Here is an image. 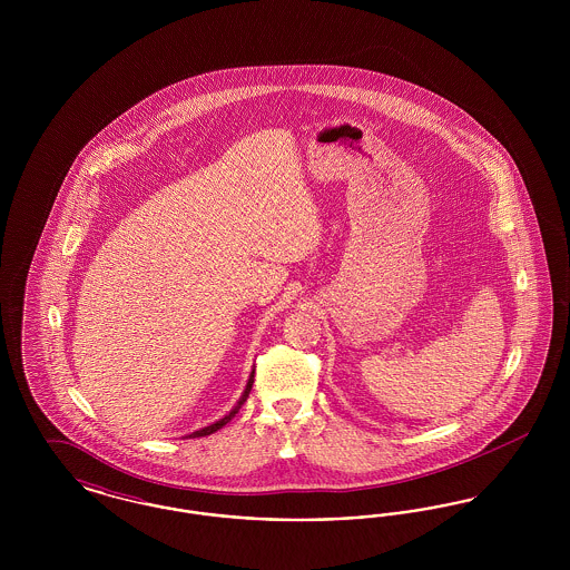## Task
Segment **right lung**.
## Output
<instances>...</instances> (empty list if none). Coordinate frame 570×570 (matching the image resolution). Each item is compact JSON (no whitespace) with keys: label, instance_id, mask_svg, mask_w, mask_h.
Masks as SVG:
<instances>
[{"label":"right lung","instance_id":"1","mask_svg":"<svg viewBox=\"0 0 570 570\" xmlns=\"http://www.w3.org/2000/svg\"><path fill=\"white\" fill-rule=\"evenodd\" d=\"M252 384H254V374H252V379H249V382H247V386H245L244 395H242V400L237 402V406L233 407L224 419H219L217 423H214V425H209V428H203V430H198V432H194V434H190V438H200V435H209L214 434V432H217L219 428H224L237 412H239V407L244 406L245 400H247V395H249V391H252Z\"/></svg>","mask_w":570,"mask_h":570}]
</instances>
